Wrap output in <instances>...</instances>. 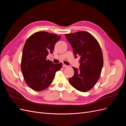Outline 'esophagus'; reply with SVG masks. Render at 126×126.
Here are the masks:
<instances>
[{"label":"esophagus","mask_w":126,"mask_h":126,"mask_svg":"<svg viewBox=\"0 0 126 126\" xmlns=\"http://www.w3.org/2000/svg\"><path fill=\"white\" fill-rule=\"evenodd\" d=\"M67 65H66V64H64V63H63V67H67Z\"/></svg>","instance_id":"obj_1"}]
</instances>
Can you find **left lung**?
Wrapping results in <instances>:
<instances>
[{
    "label": "left lung",
    "mask_w": 126,
    "mask_h": 126,
    "mask_svg": "<svg viewBox=\"0 0 126 126\" xmlns=\"http://www.w3.org/2000/svg\"><path fill=\"white\" fill-rule=\"evenodd\" d=\"M68 41L73 48L74 54L80 58V69L72 67L75 74L69 79L70 85L81 92H86L95 85L100 74L104 63L100 46L90 33L78 32L65 34Z\"/></svg>",
    "instance_id": "1"
}]
</instances>
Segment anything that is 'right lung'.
<instances>
[{
	"mask_svg": "<svg viewBox=\"0 0 126 126\" xmlns=\"http://www.w3.org/2000/svg\"><path fill=\"white\" fill-rule=\"evenodd\" d=\"M61 36L45 32L33 33L26 41L22 50L21 68L25 80L32 89L40 91L52 83L62 63L54 64L47 59L52 54Z\"/></svg>",
	"mask_w": 126,
	"mask_h": 126,
	"instance_id": "obj_1",
	"label": "right lung"
}]
</instances>
